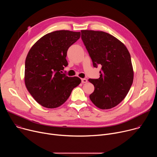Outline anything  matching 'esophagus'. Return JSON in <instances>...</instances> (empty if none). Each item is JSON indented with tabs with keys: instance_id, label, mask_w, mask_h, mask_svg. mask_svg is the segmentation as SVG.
I'll use <instances>...</instances> for the list:
<instances>
[{
	"instance_id": "34e87169",
	"label": "esophagus",
	"mask_w": 157,
	"mask_h": 157,
	"mask_svg": "<svg viewBox=\"0 0 157 157\" xmlns=\"http://www.w3.org/2000/svg\"><path fill=\"white\" fill-rule=\"evenodd\" d=\"M87 79H85V78H82V79H81V82L82 83H86V82H87Z\"/></svg>"
}]
</instances>
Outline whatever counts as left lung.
<instances>
[{"label":"left lung","instance_id":"8db88e82","mask_svg":"<svg viewBox=\"0 0 157 157\" xmlns=\"http://www.w3.org/2000/svg\"><path fill=\"white\" fill-rule=\"evenodd\" d=\"M81 32L93 66H101L100 78L88 79L94 86V91L89 98L101 109L113 108L125 98L132 84L133 71L130 55L121 41L106 32Z\"/></svg>","mask_w":157,"mask_h":157}]
</instances>
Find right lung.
I'll return each instance as SVG.
<instances>
[{"label":"right lung","mask_w":157,"mask_h":157,"mask_svg":"<svg viewBox=\"0 0 157 157\" xmlns=\"http://www.w3.org/2000/svg\"><path fill=\"white\" fill-rule=\"evenodd\" d=\"M80 32L58 30L39 39L30 50L25 63V84L34 99L47 108H56L68 99L81 82L78 77L62 73L68 63V48Z\"/></svg>","instance_id":"add662e5"}]
</instances>
